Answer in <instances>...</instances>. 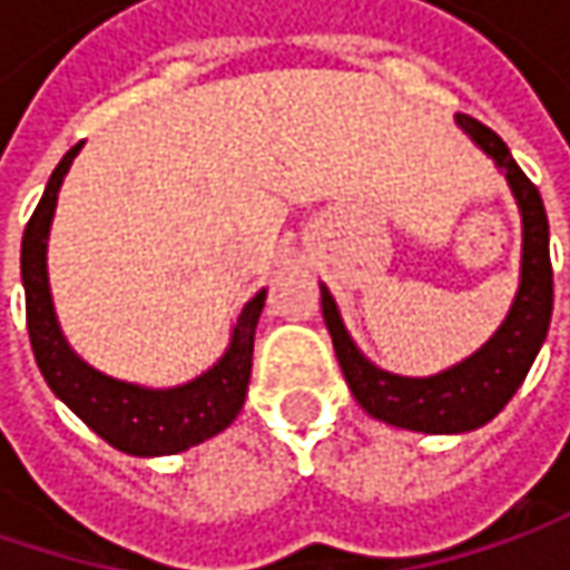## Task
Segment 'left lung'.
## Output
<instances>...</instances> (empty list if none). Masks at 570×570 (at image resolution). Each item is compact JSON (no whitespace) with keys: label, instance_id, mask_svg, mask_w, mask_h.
<instances>
[{"label":"left lung","instance_id":"8db88e82","mask_svg":"<svg viewBox=\"0 0 570 570\" xmlns=\"http://www.w3.org/2000/svg\"><path fill=\"white\" fill-rule=\"evenodd\" d=\"M456 127L501 168L523 226L520 284L498 332L475 354L433 376H399L376 366L360 351L328 286L318 284L322 315L332 334L334 354L357 405L389 428L414 433H469L488 424L523 385L552 322V261L542 197L513 161L508 142L491 127H484L469 114H456Z\"/></svg>","mask_w":570,"mask_h":570}]
</instances>
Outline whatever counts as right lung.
I'll use <instances>...</instances> for the list:
<instances>
[{
	"label": "right lung",
	"mask_w": 570,
	"mask_h": 570,
	"mask_svg": "<svg viewBox=\"0 0 570 570\" xmlns=\"http://www.w3.org/2000/svg\"><path fill=\"white\" fill-rule=\"evenodd\" d=\"M79 149L82 142L72 146L53 168L38 210L24 226V238H21L24 312H28V334H31V351L38 360L40 376L47 380L62 405L101 440H108L114 450L146 459L185 453L190 446L226 431L245 405V392L252 380L255 328L267 289L255 293L245 303V309L238 312L223 357L187 383L149 389V385L114 380L108 373L95 370L66 341L53 309L50 274H47V238L57 213V197Z\"/></svg>",
	"instance_id": "1"
}]
</instances>
